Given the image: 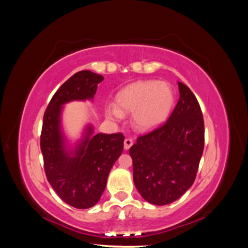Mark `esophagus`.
<instances>
[{
  "label": "esophagus",
  "mask_w": 248,
  "mask_h": 248,
  "mask_svg": "<svg viewBox=\"0 0 248 248\" xmlns=\"http://www.w3.org/2000/svg\"><path fill=\"white\" fill-rule=\"evenodd\" d=\"M133 145V140L131 139H125L124 140V149L128 150Z\"/></svg>",
  "instance_id": "34e87169"
}]
</instances>
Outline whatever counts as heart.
<instances>
[{
  "instance_id": "1",
  "label": "heart",
  "mask_w": 248,
  "mask_h": 248,
  "mask_svg": "<svg viewBox=\"0 0 248 248\" xmlns=\"http://www.w3.org/2000/svg\"><path fill=\"white\" fill-rule=\"evenodd\" d=\"M175 92L167 81L140 80L120 90L116 107L107 108V116L119 121L132 112V124L140 131H148L162 124L174 108Z\"/></svg>"
}]
</instances>
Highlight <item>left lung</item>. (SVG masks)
Segmentation results:
<instances>
[{
  "label": "left lung",
  "instance_id": "obj_1",
  "mask_svg": "<svg viewBox=\"0 0 248 248\" xmlns=\"http://www.w3.org/2000/svg\"><path fill=\"white\" fill-rule=\"evenodd\" d=\"M180 98L168 121L129 149L133 182L150 204L175 202L193 184L204 151V119L197 97L178 81Z\"/></svg>",
  "mask_w": 248,
  "mask_h": 248
}]
</instances>
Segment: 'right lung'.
Segmentation results:
<instances>
[{
    "label": "right lung",
    "instance_id": "add662e5",
    "mask_svg": "<svg viewBox=\"0 0 248 248\" xmlns=\"http://www.w3.org/2000/svg\"><path fill=\"white\" fill-rule=\"evenodd\" d=\"M102 80V76L90 70L73 74L52 96L43 116L40 148L46 178L58 196L78 209L91 208L100 200L109 171L122 154L124 136H93L89 125L84 138L69 150L61 130V112L67 102L93 99Z\"/></svg>",
    "mask_w": 248,
    "mask_h": 248
}]
</instances>
